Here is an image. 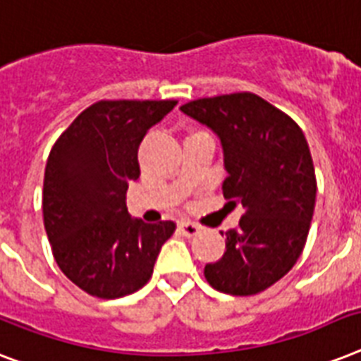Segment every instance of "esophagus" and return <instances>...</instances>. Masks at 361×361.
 <instances>
[{"label": "esophagus", "instance_id": "esophagus-1", "mask_svg": "<svg viewBox=\"0 0 361 361\" xmlns=\"http://www.w3.org/2000/svg\"><path fill=\"white\" fill-rule=\"evenodd\" d=\"M178 228H180L181 233H183V235H187V237L196 235V233L200 231V226H198V224H195V222H190V221H181L180 224H178Z\"/></svg>", "mask_w": 361, "mask_h": 361}]
</instances>
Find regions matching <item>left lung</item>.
<instances>
[{
    "label": "left lung",
    "mask_w": 361,
    "mask_h": 361,
    "mask_svg": "<svg viewBox=\"0 0 361 361\" xmlns=\"http://www.w3.org/2000/svg\"><path fill=\"white\" fill-rule=\"evenodd\" d=\"M219 135L228 204L245 207L226 231V252L207 263L213 289L248 297L276 283L297 263L315 209L317 180L310 146L291 116L252 92L200 98L180 107ZM222 235V231H221Z\"/></svg>",
    "instance_id": "8db88e82"
}]
</instances>
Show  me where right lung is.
Wrapping results in <instances>:
<instances>
[{"instance_id":"obj_1","label":"right lung","mask_w":361,"mask_h":361,"mask_svg":"<svg viewBox=\"0 0 361 361\" xmlns=\"http://www.w3.org/2000/svg\"><path fill=\"white\" fill-rule=\"evenodd\" d=\"M176 99H102L79 114L49 152L42 213L59 269L98 298L139 291L152 278L172 221L131 219L126 190L140 176L146 131Z\"/></svg>"}]
</instances>
